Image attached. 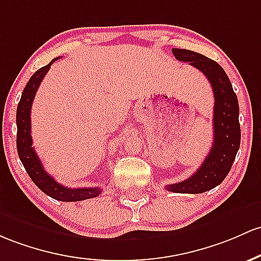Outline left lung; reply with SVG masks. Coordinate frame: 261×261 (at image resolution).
<instances>
[{
  "label": "left lung",
  "instance_id": "obj_1",
  "mask_svg": "<svg viewBox=\"0 0 261 261\" xmlns=\"http://www.w3.org/2000/svg\"><path fill=\"white\" fill-rule=\"evenodd\" d=\"M172 53L176 59L190 63L210 80L214 93V139L211 152L198 170L185 181L166 186V190L174 193H203L223 182L236 160L240 146L239 104L230 80L218 63L193 50L173 48Z\"/></svg>",
  "mask_w": 261,
  "mask_h": 261
}]
</instances>
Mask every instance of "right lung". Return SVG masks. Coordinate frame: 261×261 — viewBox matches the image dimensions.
<instances>
[{"label": "right lung", "instance_id": "obj_1", "mask_svg": "<svg viewBox=\"0 0 261 261\" xmlns=\"http://www.w3.org/2000/svg\"><path fill=\"white\" fill-rule=\"evenodd\" d=\"M58 58H54L49 64L42 67L28 80L27 85L23 89L21 100L17 107L16 122H17V152H18L19 160L24 166L28 176L31 177L34 185L47 196L62 202H79L89 198L98 197L101 192L99 187H88V188H68L59 185L53 177L49 176L43 165L37 156L36 151L32 147V136H31V109L34 95L37 93L39 84L50 69V65Z\"/></svg>", "mask_w": 261, "mask_h": 261}]
</instances>
